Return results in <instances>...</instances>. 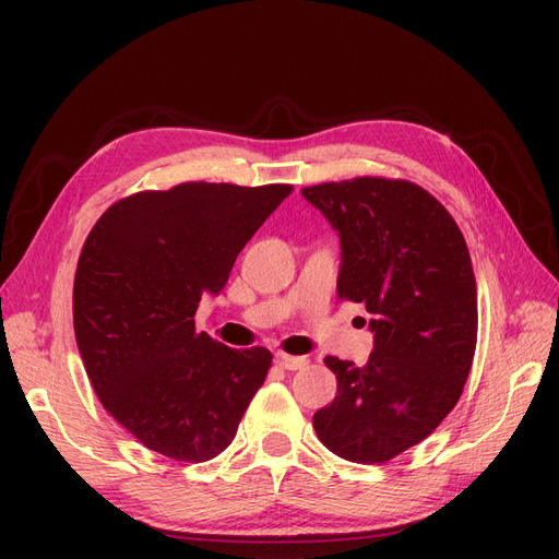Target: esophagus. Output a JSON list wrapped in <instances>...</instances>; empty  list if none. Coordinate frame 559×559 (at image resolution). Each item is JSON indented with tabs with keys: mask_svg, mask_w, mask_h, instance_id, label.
<instances>
[{
	"mask_svg": "<svg viewBox=\"0 0 559 559\" xmlns=\"http://www.w3.org/2000/svg\"><path fill=\"white\" fill-rule=\"evenodd\" d=\"M277 366H282L284 370H300L308 366V359L306 357H292V354H277L275 357Z\"/></svg>",
	"mask_w": 559,
	"mask_h": 559,
	"instance_id": "esophagus-1",
	"label": "esophagus"
}]
</instances>
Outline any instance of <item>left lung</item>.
Wrapping results in <instances>:
<instances>
[{
  "label": "left lung",
  "instance_id": "obj_1",
  "mask_svg": "<svg viewBox=\"0 0 559 559\" xmlns=\"http://www.w3.org/2000/svg\"><path fill=\"white\" fill-rule=\"evenodd\" d=\"M341 233L337 298L373 314L366 366L337 357L331 405L312 425L331 452L384 464L425 441L460 401L478 341L476 275L450 212L405 179L357 177L302 189Z\"/></svg>",
  "mask_w": 559,
  "mask_h": 559
}]
</instances>
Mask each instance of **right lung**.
I'll return each instance as SVG.
<instances>
[{"label":"right lung","instance_id":"obj_1","mask_svg":"<svg viewBox=\"0 0 559 559\" xmlns=\"http://www.w3.org/2000/svg\"><path fill=\"white\" fill-rule=\"evenodd\" d=\"M292 191L210 181L140 191L114 202L83 242L81 359L109 415L148 450L200 464L233 443L273 354L195 331V310L224 289L242 247Z\"/></svg>","mask_w":559,"mask_h":559}]
</instances>
